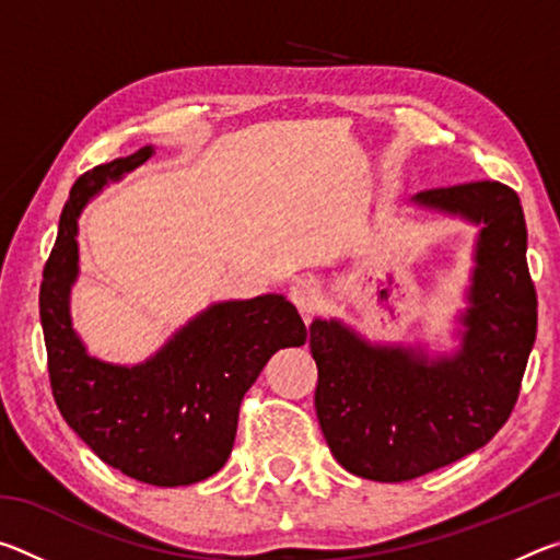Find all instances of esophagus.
Returning a JSON list of instances; mask_svg holds the SVG:
<instances>
[{
  "mask_svg": "<svg viewBox=\"0 0 560 560\" xmlns=\"http://www.w3.org/2000/svg\"><path fill=\"white\" fill-rule=\"evenodd\" d=\"M289 296H291L293 303H296L301 316L308 320V316L314 314V311L318 308V303H320V289H318V283L314 279L303 277V279H296L291 283Z\"/></svg>",
  "mask_w": 560,
  "mask_h": 560,
  "instance_id": "1",
  "label": "esophagus"
}]
</instances>
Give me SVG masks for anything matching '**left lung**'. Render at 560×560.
Returning a JSON list of instances; mask_svg holds the SVG:
<instances>
[{
  "instance_id": "left-lung-1",
  "label": "left lung",
  "mask_w": 560,
  "mask_h": 560,
  "mask_svg": "<svg viewBox=\"0 0 560 560\" xmlns=\"http://www.w3.org/2000/svg\"><path fill=\"white\" fill-rule=\"evenodd\" d=\"M410 202L477 226L459 348L430 355L420 343H371L338 318L308 326L320 430L340 467L373 481L422 477L485 447L514 410L536 340L514 189L485 179L424 189Z\"/></svg>"
}]
</instances>
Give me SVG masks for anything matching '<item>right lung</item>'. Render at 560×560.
Masks as SVG:
<instances>
[{
  "label": "right lung",
  "mask_w": 560,
  "mask_h": 560,
  "mask_svg": "<svg viewBox=\"0 0 560 560\" xmlns=\"http://www.w3.org/2000/svg\"><path fill=\"white\" fill-rule=\"evenodd\" d=\"M153 153L145 145L75 179L44 267L39 314L54 400L69 428L113 469L153 487H187L224 467L244 393L277 350L306 343L308 330L287 296L264 293L212 303L143 363L89 353L71 320L79 217Z\"/></svg>",
  "instance_id": "add662e5"
}]
</instances>
